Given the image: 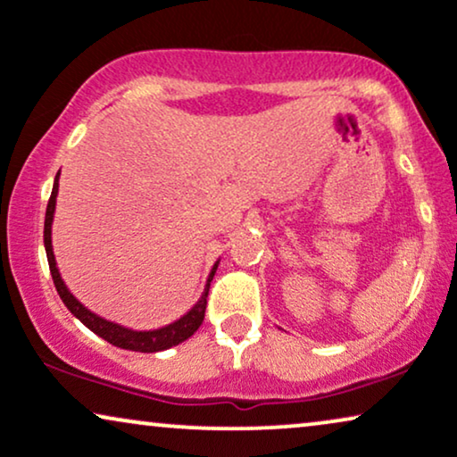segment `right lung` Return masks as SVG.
<instances>
[{
    "label": "right lung",
    "mask_w": 457,
    "mask_h": 457,
    "mask_svg": "<svg viewBox=\"0 0 457 457\" xmlns=\"http://www.w3.org/2000/svg\"><path fill=\"white\" fill-rule=\"evenodd\" d=\"M58 178L60 171L54 179V187H52V196L50 203H47V211H46V225H44V245H46V254H47V263H50V271H52V279L54 286H56L60 299L66 305V309L75 315V318L81 321L83 326H87L91 332L97 334L100 338L108 340V343L114 346H120V349L127 351H137V353H158L171 349V346L184 343L192 337L194 332L198 330L200 324L204 320V309H206V296H209V286L211 279L215 276L217 265H212V270L206 278L204 284V292L200 295V299L196 301L190 312L186 315H181L179 320H175L173 324H167L162 328H156V330H133V328H125L120 324H114L111 320H104L102 315H97L94 312H89L87 307L83 305L81 301L77 299L75 295L69 290V286L64 284L62 276H60V270L56 265V257H54V246H52V223H54V212H56V196H58Z\"/></svg>",
    "instance_id": "1"
}]
</instances>
